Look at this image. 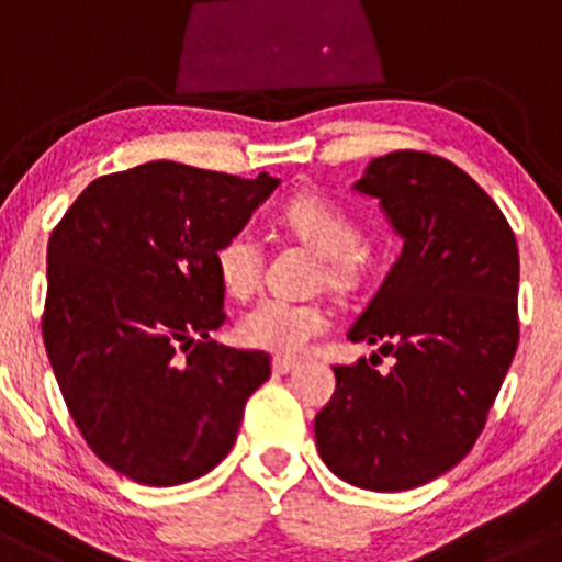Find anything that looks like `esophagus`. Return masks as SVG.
I'll use <instances>...</instances> for the list:
<instances>
[{"instance_id": "1", "label": "esophagus", "mask_w": 562, "mask_h": 562, "mask_svg": "<svg viewBox=\"0 0 562 562\" xmlns=\"http://www.w3.org/2000/svg\"><path fill=\"white\" fill-rule=\"evenodd\" d=\"M294 366H297V361H294V358H286V356H276L273 358V371H276V374H289V371H292Z\"/></svg>"}]
</instances>
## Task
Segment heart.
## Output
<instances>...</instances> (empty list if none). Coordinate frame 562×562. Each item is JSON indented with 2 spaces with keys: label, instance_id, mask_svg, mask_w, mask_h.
Listing matches in <instances>:
<instances>
[{
  "label": "heart",
  "instance_id": "b5f03b06",
  "mask_svg": "<svg viewBox=\"0 0 562 562\" xmlns=\"http://www.w3.org/2000/svg\"><path fill=\"white\" fill-rule=\"evenodd\" d=\"M283 223L305 244L326 257V279L334 286H350L358 279L356 255L363 233L356 220L318 193H297L283 206ZM220 283L231 297H247L262 276V241L251 228H238L214 251ZM329 329V313L315 302L265 297L238 321V334L251 348L300 356L315 337Z\"/></svg>",
  "mask_w": 562,
  "mask_h": 562
}]
</instances>
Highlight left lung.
I'll use <instances>...</instances> for the list:
<instances>
[{"label": "left lung", "instance_id": "left-lung-1", "mask_svg": "<svg viewBox=\"0 0 562 562\" xmlns=\"http://www.w3.org/2000/svg\"><path fill=\"white\" fill-rule=\"evenodd\" d=\"M356 191L380 199L403 249L348 339L395 361L334 366L315 446L358 488L406 491L462 462L483 432L518 350V244L494 199L425 150L380 156Z\"/></svg>", "mask_w": 562, "mask_h": 562}]
</instances>
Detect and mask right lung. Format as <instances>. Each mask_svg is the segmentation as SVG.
<instances>
[{
    "label": "right lung",
    "instance_id": "obj_1",
    "mask_svg": "<svg viewBox=\"0 0 562 562\" xmlns=\"http://www.w3.org/2000/svg\"><path fill=\"white\" fill-rule=\"evenodd\" d=\"M279 186L148 161L98 178L47 244L42 337L81 438L143 485L196 481L236 443L270 356L225 348L214 251Z\"/></svg>",
    "mask_w": 562,
    "mask_h": 562
}]
</instances>
